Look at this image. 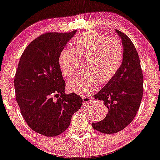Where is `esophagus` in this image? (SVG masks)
<instances>
[{
    "instance_id": "obj_1",
    "label": "esophagus",
    "mask_w": 160,
    "mask_h": 160,
    "mask_svg": "<svg viewBox=\"0 0 160 160\" xmlns=\"http://www.w3.org/2000/svg\"><path fill=\"white\" fill-rule=\"evenodd\" d=\"M90 100H91V98L90 97H86V96L85 97V96H84L83 98V102L84 103H88V102H90Z\"/></svg>"
}]
</instances>
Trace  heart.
I'll return each mask as SVG.
<instances>
[{
    "mask_svg": "<svg viewBox=\"0 0 160 160\" xmlns=\"http://www.w3.org/2000/svg\"><path fill=\"white\" fill-rule=\"evenodd\" d=\"M74 50L86 56L83 63L85 70L68 81V88L81 95L90 94L99 82H108L120 68L123 47L116 38H105L101 33L88 31L75 38ZM58 65L65 77H72L77 70L76 55L73 49H62L58 56Z\"/></svg>",
    "mask_w": 160,
    "mask_h": 160,
    "instance_id": "b5f03b06",
    "label": "heart"
}]
</instances>
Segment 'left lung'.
<instances>
[{
  "label": "left lung",
  "mask_w": 160,
  "mask_h": 160,
  "mask_svg": "<svg viewBox=\"0 0 160 160\" xmlns=\"http://www.w3.org/2000/svg\"><path fill=\"white\" fill-rule=\"evenodd\" d=\"M122 40L123 58L115 76L102 88L95 99L104 102L108 113L92 127L104 134H114L130 123L138 110L143 97V77L139 57L134 44L125 33L116 29Z\"/></svg>",
  "instance_id": "8db88e82"
}]
</instances>
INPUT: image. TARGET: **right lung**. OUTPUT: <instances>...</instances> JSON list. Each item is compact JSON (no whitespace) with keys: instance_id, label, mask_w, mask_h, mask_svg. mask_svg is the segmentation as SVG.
<instances>
[{"instance_id":"right-lung-1","label":"right lung","mask_w":160,"mask_h":160,"mask_svg":"<svg viewBox=\"0 0 160 160\" xmlns=\"http://www.w3.org/2000/svg\"><path fill=\"white\" fill-rule=\"evenodd\" d=\"M48 32L30 43L21 56L15 74L16 99L21 113L32 130L55 137L66 130L81 97L65 94V82L58 56L76 33Z\"/></svg>"}]
</instances>
